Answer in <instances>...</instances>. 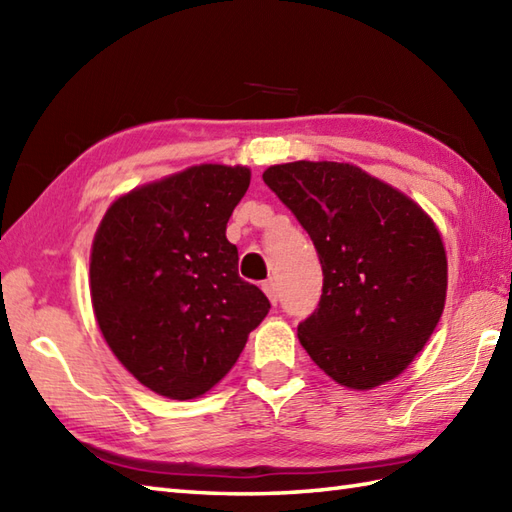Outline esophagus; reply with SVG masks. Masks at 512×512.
<instances>
[{
	"instance_id": "obj_1",
	"label": "esophagus",
	"mask_w": 512,
	"mask_h": 512,
	"mask_svg": "<svg viewBox=\"0 0 512 512\" xmlns=\"http://www.w3.org/2000/svg\"><path fill=\"white\" fill-rule=\"evenodd\" d=\"M264 288V292L268 295V299H270V303H273V306H277V299H279V292H277V284L273 279L270 281H266V284L262 286Z\"/></svg>"
}]
</instances>
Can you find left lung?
I'll use <instances>...</instances> for the list:
<instances>
[{
    "label": "left lung",
    "instance_id": "obj_1",
    "mask_svg": "<svg viewBox=\"0 0 512 512\" xmlns=\"http://www.w3.org/2000/svg\"><path fill=\"white\" fill-rule=\"evenodd\" d=\"M323 270L319 308L299 323L303 350L336 383L372 389L427 345L447 299V253L405 193L347 162L297 160L264 171Z\"/></svg>",
    "mask_w": 512,
    "mask_h": 512
}]
</instances>
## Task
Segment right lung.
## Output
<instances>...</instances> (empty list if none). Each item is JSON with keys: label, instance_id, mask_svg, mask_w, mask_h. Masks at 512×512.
I'll return each mask as SVG.
<instances>
[{"label": "right lung", "instance_id": "obj_1", "mask_svg": "<svg viewBox=\"0 0 512 512\" xmlns=\"http://www.w3.org/2000/svg\"><path fill=\"white\" fill-rule=\"evenodd\" d=\"M248 184V167H189L121 195L94 235L96 321L127 372L160 396L206 394L270 310L237 275L226 239Z\"/></svg>", "mask_w": 512, "mask_h": 512}]
</instances>
